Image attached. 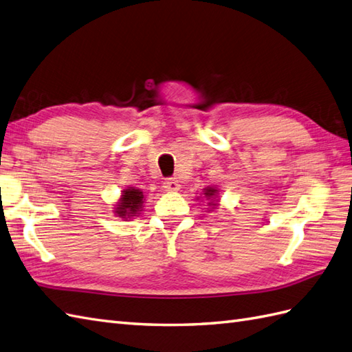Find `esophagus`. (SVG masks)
<instances>
[{
    "instance_id": "esophagus-1",
    "label": "esophagus",
    "mask_w": 352,
    "mask_h": 352,
    "mask_svg": "<svg viewBox=\"0 0 352 352\" xmlns=\"http://www.w3.org/2000/svg\"><path fill=\"white\" fill-rule=\"evenodd\" d=\"M163 189H165L166 192H178L179 183L175 178H168V179H165V183H163Z\"/></svg>"
}]
</instances>
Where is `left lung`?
Listing matches in <instances>:
<instances>
[{"mask_svg":"<svg viewBox=\"0 0 352 352\" xmlns=\"http://www.w3.org/2000/svg\"><path fill=\"white\" fill-rule=\"evenodd\" d=\"M217 189H214V187H206V189H204V195L207 196V198L210 199V198H213V196H216L217 195ZM210 204H213V206H216V202L214 201H211Z\"/></svg>","mask_w":352,"mask_h":352,"instance_id":"1","label":"left lung"}]
</instances>
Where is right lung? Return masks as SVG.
<instances>
[{"label":"right lung","instance_id":"1","mask_svg":"<svg viewBox=\"0 0 352 352\" xmlns=\"http://www.w3.org/2000/svg\"><path fill=\"white\" fill-rule=\"evenodd\" d=\"M144 193L136 187H129L122 190L121 198L117 202L116 214L121 219H130L142 211Z\"/></svg>","mask_w":352,"mask_h":352}]
</instances>
